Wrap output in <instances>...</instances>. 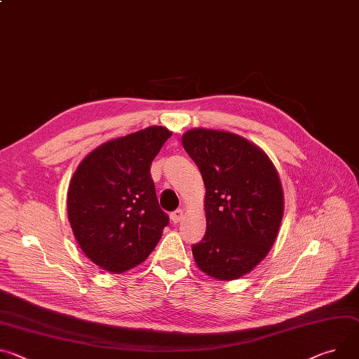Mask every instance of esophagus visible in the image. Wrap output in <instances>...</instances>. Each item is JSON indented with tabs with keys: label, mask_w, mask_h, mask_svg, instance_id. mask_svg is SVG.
<instances>
[{
	"label": "esophagus",
	"mask_w": 359,
	"mask_h": 359,
	"mask_svg": "<svg viewBox=\"0 0 359 359\" xmlns=\"http://www.w3.org/2000/svg\"><path fill=\"white\" fill-rule=\"evenodd\" d=\"M170 219L173 223H179L183 219V209H176L175 212H172Z\"/></svg>",
	"instance_id": "esophagus-1"
}]
</instances>
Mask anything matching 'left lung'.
Masks as SVG:
<instances>
[{"label":"left lung","instance_id":"8db88e82","mask_svg":"<svg viewBox=\"0 0 359 359\" xmlns=\"http://www.w3.org/2000/svg\"><path fill=\"white\" fill-rule=\"evenodd\" d=\"M182 143L206 187V233L191 246L198 266L220 280L250 272L273 245L283 193L269 157L241 136L193 128Z\"/></svg>","mask_w":359,"mask_h":359}]
</instances>
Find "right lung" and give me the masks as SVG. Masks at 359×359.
Wrapping results in <instances>:
<instances>
[{
	"mask_svg": "<svg viewBox=\"0 0 359 359\" xmlns=\"http://www.w3.org/2000/svg\"><path fill=\"white\" fill-rule=\"evenodd\" d=\"M170 136L161 126L147 127L97 147L77 168L69 220L84 255L102 269L121 273L142 264L169 224L150 168Z\"/></svg>",
	"mask_w": 359,
	"mask_h": 359,
	"instance_id": "obj_1",
	"label": "right lung"
}]
</instances>
